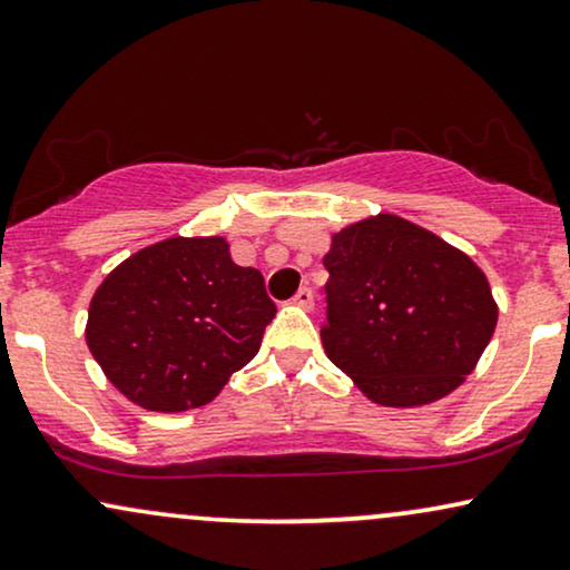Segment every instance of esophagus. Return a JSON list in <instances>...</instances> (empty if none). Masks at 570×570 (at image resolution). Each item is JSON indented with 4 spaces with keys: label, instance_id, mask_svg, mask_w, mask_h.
Here are the masks:
<instances>
[{
    "label": "esophagus",
    "instance_id": "esophagus-1",
    "mask_svg": "<svg viewBox=\"0 0 570 570\" xmlns=\"http://www.w3.org/2000/svg\"><path fill=\"white\" fill-rule=\"evenodd\" d=\"M293 304L306 308V312H308V308L314 306V291H312V287H301L296 296H293Z\"/></svg>",
    "mask_w": 570,
    "mask_h": 570
}]
</instances>
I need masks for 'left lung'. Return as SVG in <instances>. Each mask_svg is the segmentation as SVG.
<instances>
[{
	"label": "left lung",
	"mask_w": 570,
	"mask_h": 570,
	"mask_svg": "<svg viewBox=\"0 0 570 570\" xmlns=\"http://www.w3.org/2000/svg\"><path fill=\"white\" fill-rule=\"evenodd\" d=\"M322 346L370 402H439L475 370L500 308L468 253L396 214L330 237Z\"/></svg>",
	"instance_id": "8db88e82"
}]
</instances>
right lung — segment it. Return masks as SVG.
Masks as SVG:
<instances>
[{"label":"right lung","mask_w":570,"mask_h":570,"mask_svg":"<svg viewBox=\"0 0 570 570\" xmlns=\"http://www.w3.org/2000/svg\"><path fill=\"white\" fill-rule=\"evenodd\" d=\"M264 277L224 237H166L131 253L89 301L87 346L105 377L150 412L208 404L262 348L274 320Z\"/></svg>","instance_id":"right-lung-1"}]
</instances>
